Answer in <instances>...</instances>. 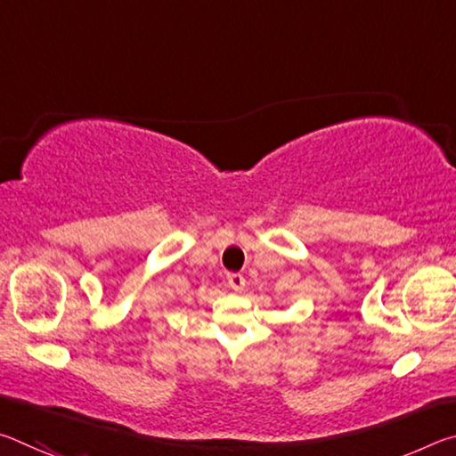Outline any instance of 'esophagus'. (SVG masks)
Here are the masks:
<instances>
[{
    "label": "esophagus",
    "mask_w": 456,
    "mask_h": 456,
    "mask_svg": "<svg viewBox=\"0 0 456 456\" xmlns=\"http://www.w3.org/2000/svg\"><path fill=\"white\" fill-rule=\"evenodd\" d=\"M227 283H229L231 289L241 291L245 288V277L241 273H229L227 275Z\"/></svg>",
    "instance_id": "34e87169"
}]
</instances>
